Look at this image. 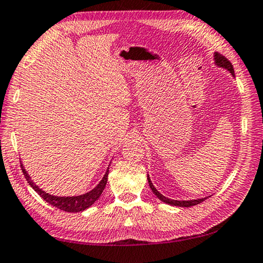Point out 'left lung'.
Here are the masks:
<instances>
[{
    "label": "left lung",
    "instance_id": "obj_1",
    "mask_svg": "<svg viewBox=\"0 0 263 263\" xmlns=\"http://www.w3.org/2000/svg\"><path fill=\"white\" fill-rule=\"evenodd\" d=\"M215 62H216V65L219 66V67H223V68H227L229 70L230 73L234 76V67L232 65V62H230L228 59H227L223 54L216 52L215 53ZM147 181H148V185H150L151 190L154 191V194L158 197L160 201L167 203V204H171V205H176V206H193V205H197L199 203H202L203 201H205L206 198H199V199H193V201H174V199H170V198H166L164 197L162 194H159L158 191H157L156 187L154 186V184L151 183L150 178H148L147 176Z\"/></svg>",
    "mask_w": 263,
    "mask_h": 263
}]
</instances>
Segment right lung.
<instances>
[{
	"label": "right lung",
	"mask_w": 263,
	"mask_h": 263,
	"mask_svg": "<svg viewBox=\"0 0 263 263\" xmlns=\"http://www.w3.org/2000/svg\"><path fill=\"white\" fill-rule=\"evenodd\" d=\"M21 170L23 172V175H25L27 182L29 183V185L33 187V189L36 191V193L40 195L47 203H49V204H52L53 206L58 208V209L66 211V213H78V211H82L87 209L88 206H91L93 203L100 197L101 193L104 191L105 186H106L107 176H108V170H107L106 174L104 176V178L101 179V182L98 184L92 191H89L87 194L81 195V196H74V197H58V196L49 195L45 193V191H42L41 189H39V187L31 182L28 174H27L26 170L23 169L22 164H21Z\"/></svg>",
	"instance_id": "obj_1"
}]
</instances>
